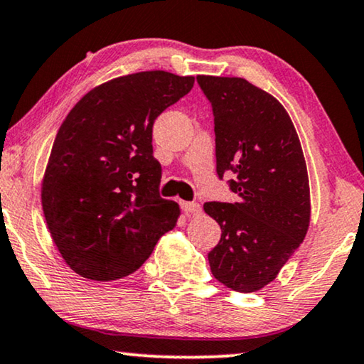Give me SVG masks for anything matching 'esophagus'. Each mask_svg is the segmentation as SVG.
Listing matches in <instances>:
<instances>
[{"mask_svg":"<svg viewBox=\"0 0 364 364\" xmlns=\"http://www.w3.org/2000/svg\"><path fill=\"white\" fill-rule=\"evenodd\" d=\"M181 209L189 215L200 214V204L199 203H188V200H186V203H181Z\"/></svg>","mask_w":364,"mask_h":364,"instance_id":"34e87169","label":"esophagus"}]
</instances>
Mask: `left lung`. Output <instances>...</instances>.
I'll return each instance as SVG.
<instances>
[{
  "instance_id": "left-lung-1",
  "label": "left lung",
  "mask_w": 364,
  "mask_h": 364,
  "mask_svg": "<svg viewBox=\"0 0 364 364\" xmlns=\"http://www.w3.org/2000/svg\"><path fill=\"white\" fill-rule=\"evenodd\" d=\"M214 114L215 171L238 203H205L220 225L208 253L214 278L238 292L271 283L307 234L311 193L302 147L289 114L243 78L196 77Z\"/></svg>"
}]
</instances>
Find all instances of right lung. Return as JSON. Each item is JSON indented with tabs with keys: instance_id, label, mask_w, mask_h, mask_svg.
<instances>
[{
	"instance_id": "obj_1",
	"label": "right lung",
	"mask_w": 364,
	"mask_h": 364,
	"mask_svg": "<svg viewBox=\"0 0 364 364\" xmlns=\"http://www.w3.org/2000/svg\"><path fill=\"white\" fill-rule=\"evenodd\" d=\"M193 77L140 72L91 90L58 129L42 183L47 227L65 263L114 281L147 262L180 205L160 196L155 119L191 91Z\"/></svg>"
}]
</instances>
